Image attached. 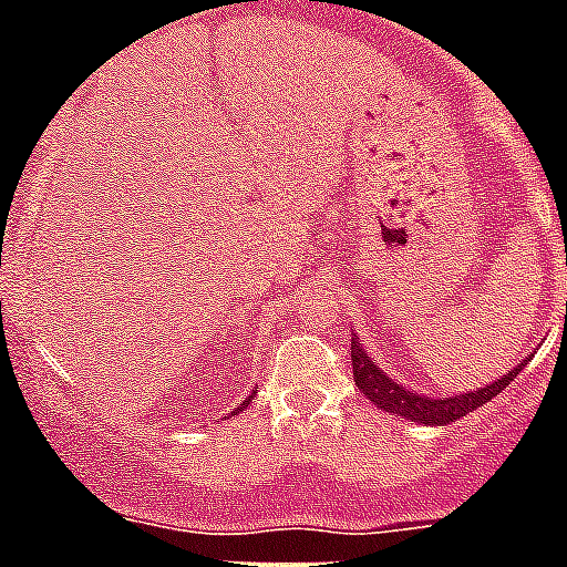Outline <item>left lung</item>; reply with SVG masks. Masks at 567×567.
<instances>
[{"instance_id":"1","label":"left lung","mask_w":567,"mask_h":567,"mask_svg":"<svg viewBox=\"0 0 567 567\" xmlns=\"http://www.w3.org/2000/svg\"><path fill=\"white\" fill-rule=\"evenodd\" d=\"M360 337L351 340V365H354V383L357 389L374 403V406L386 409V412H394V415H403L406 421H421V423H432V426H444V423H453L458 417H464L473 409L484 406L487 401H493L502 389L511 386V380L522 372V365L518 363L511 374H504L498 378L496 383H489V386L478 389V392L470 394H455V398H444V401H437V398H426V394L409 392L403 389L401 383H394L392 378L380 372L378 365L365 357V351L360 349Z\"/></svg>"}]
</instances>
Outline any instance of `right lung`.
I'll use <instances>...</instances> for the list:
<instances>
[{
  "mask_svg": "<svg viewBox=\"0 0 567 567\" xmlns=\"http://www.w3.org/2000/svg\"><path fill=\"white\" fill-rule=\"evenodd\" d=\"M250 398H256V394H250ZM250 398H247V401H241V403H239V409H236V412H241V409H245L247 403H250Z\"/></svg>",
  "mask_w": 567,
  "mask_h": 567,
  "instance_id": "right-lung-1",
  "label": "right lung"
}]
</instances>
